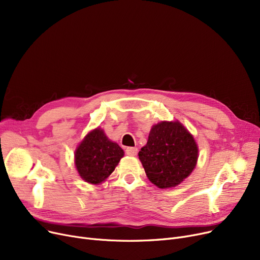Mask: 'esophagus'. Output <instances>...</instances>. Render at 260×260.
Returning <instances> with one entry per match:
<instances>
[{
	"label": "esophagus",
	"instance_id": "esophagus-1",
	"mask_svg": "<svg viewBox=\"0 0 260 260\" xmlns=\"http://www.w3.org/2000/svg\"><path fill=\"white\" fill-rule=\"evenodd\" d=\"M138 153L137 147H126L125 148V154L128 156H136Z\"/></svg>",
	"mask_w": 260,
	"mask_h": 260
}]
</instances>
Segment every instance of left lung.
Wrapping results in <instances>:
<instances>
[{"instance_id":"8db88e82","label":"left lung","mask_w":260,"mask_h":260,"mask_svg":"<svg viewBox=\"0 0 260 260\" xmlns=\"http://www.w3.org/2000/svg\"><path fill=\"white\" fill-rule=\"evenodd\" d=\"M147 178L159 188L180 184L196 167L198 146L179 121L153 125L138 154Z\"/></svg>"}]
</instances>
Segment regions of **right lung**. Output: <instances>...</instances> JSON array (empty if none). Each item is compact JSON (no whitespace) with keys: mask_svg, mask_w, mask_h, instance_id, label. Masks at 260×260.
I'll use <instances>...</instances> for the list:
<instances>
[{"mask_svg":"<svg viewBox=\"0 0 260 260\" xmlns=\"http://www.w3.org/2000/svg\"><path fill=\"white\" fill-rule=\"evenodd\" d=\"M123 156V149L98 127L89 132L77 147L75 165L82 179L99 184L114 172Z\"/></svg>","mask_w":260,"mask_h":260,"instance_id":"1","label":"right lung"}]
</instances>
